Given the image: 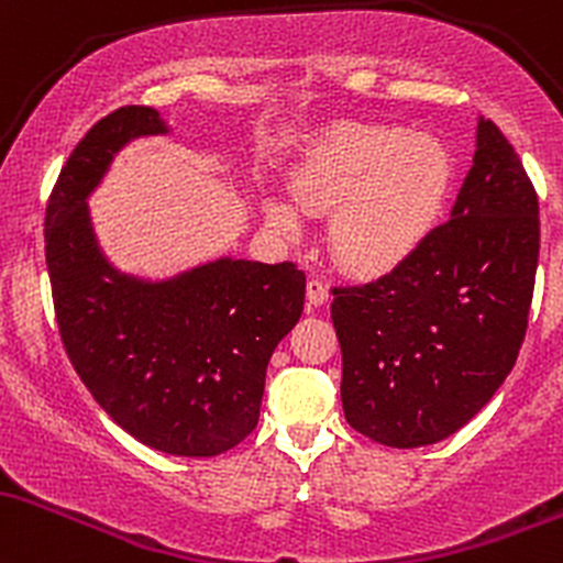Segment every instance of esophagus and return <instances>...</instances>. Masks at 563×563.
Returning <instances> with one entry per match:
<instances>
[{"instance_id":"1","label":"esophagus","mask_w":563,"mask_h":563,"mask_svg":"<svg viewBox=\"0 0 563 563\" xmlns=\"http://www.w3.org/2000/svg\"><path fill=\"white\" fill-rule=\"evenodd\" d=\"M306 298H308V308H321L327 300H330V287H327L321 279H311L306 287Z\"/></svg>"}]
</instances>
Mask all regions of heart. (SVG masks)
Wrapping results in <instances>:
<instances>
[{
    "label": "heart",
    "instance_id": "1",
    "mask_svg": "<svg viewBox=\"0 0 563 563\" xmlns=\"http://www.w3.org/2000/svg\"><path fill=\"white\" fill-rule=\"evenodd\" d=\"M452 156L433 135L401 124L340 122L327 130L295 173V197L316 212H334V255L362 274H385L422 247L444 212ZM279 231H298L287 201H268Z\"/></svg>",
    "mask_w": 563,
    "mask_h": 563
}]
</instances>
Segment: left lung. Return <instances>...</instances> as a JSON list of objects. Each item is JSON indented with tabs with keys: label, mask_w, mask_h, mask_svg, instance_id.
Instances as JSON below:
<instances>
[{
	"label": "left lung",
	"mask_w": 563,
	"mask_h": 563,
	"mask_svg": "<svg viewBox=\"0 0 563 563\" xmlns=\"http://www.w3.org/2000/svg\"><path fill=\"white\" fill-rule=\"evenodd\" d=\"M537 255L534 186L508 137L482 117L450 220L390 274L332 289L351 428L396 450L460 431L514 369Z\"/></svg>",
	"instance_id": "obj_1"
}]
</instances>
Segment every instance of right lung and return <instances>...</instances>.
I'll use <instances>...</instances> for the list:
<instances>
[{
	"label": "right lung",
	"instance_id": "add662e5",
	"mask_svg": "<svg viewBox=\"0 0 563 563\" xmlns=\"http://www.w3.org/2000/svg\"><path fill=\"white\" fill-rule=\"evenodd\" d=\"M167 132L148 106L92 124L49 194L44 255L60 340L106 415L151 450L214 457L255 431L265 369L298 324L306 274L218 257L148 282L106 261L87 197L124 145Z\"/></svg>",
	"mask_w": 563,
	"mask_h": 563
}]
</instances>
